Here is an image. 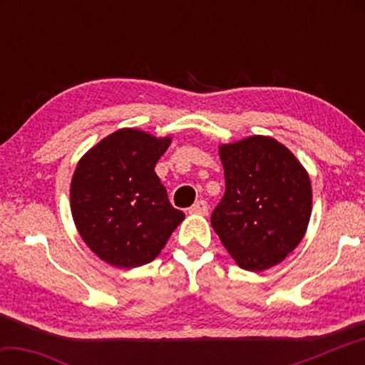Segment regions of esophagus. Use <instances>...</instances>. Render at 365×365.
<instances>
[{
    "label": "esophagus",
    "mask_w": 365,
    "mask_h": 365,
    "mask_svg": "<svg viewBox=\"0 0 365 365\" xmlns=\"http://www.w3.org/2000/svg\"><path fill=\"white\" fill-rule=\"evenodd\" d=\"M190 212L191 214H201V215H206L209 212V205L205 200H200L196 201L193 206L190 207Z\"/></svg>",
    "instance_id": "34e87169"
}]
</instances>
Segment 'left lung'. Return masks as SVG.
Here are the masks:
<instances>
[{
    "mask_svg": "<svg viewBox=\"0 0 365 365\" xmlns=\"http://www.w3.org/2000/svg\"><path fill=\"white\" fill-rule=\"evenodd\" d=\"M219 154L225 193L212 228L242 269L277 265L299 245L311 219L307 172L288 148L261 135L222 145Z\"/></svg>",
    "mask_w": 365,
    "mask_h": 365,
    "instance_id": "8db88e82",
    "label": "left lung"
}]
</instances>
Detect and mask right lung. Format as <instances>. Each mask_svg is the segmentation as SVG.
Wrapping results in <instances>:
<instances>
[{"label": "right lung", "mask_w": 365, "mask_h": 365, "mask_svg": "<svg viewBox=\"0 0 365 365\" xmlns=\"http://www.w3.org/2000/svg\"><path fill=\"white\" fill-rule=\"evenodd\" d=\"M169 145V137L122 128L91 148L73 172L71 209L77 230L114 267L151 262L185 219L154 172Z\"/></svg>", "instance_id": "add662e5"}]
</instances>
